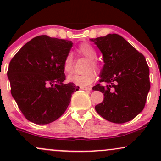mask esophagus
I'll list each match as a JSON object with an SVG mask.
<instances>
[{
  "instance_id": "34e87169",
  "label": "esophagus",
  "mask_w": 161,
  "mask_h": 161,
  "mask_svg": "<svg viewBox=\"0 0 161 161\" xmlns=\"http://www.w3.org/2000/svg\"><path fill=\"white\" fill-rule=\"evenodd\" d=\"M80 89L82 90H86V91H90L92 89L90 87H85V86H81L80 87Z\"/></svg>"
}]
</instances>
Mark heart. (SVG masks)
Instances as JSON below:
<instances>
[{"label":"heart","mask_w":161,"mask_h":161,"mask_svg":"<svg viewBox=\"0 0 161 161\" xmlns=\"http://www.w3.org/2000/svg\"><path fill=\"white\" fill-rule=\"evenodd\" d=\"M78 52L81 55L84 56L88 60H90V63L88 64V69H90L91 68L94 69H97L98 65L97 62L95 61V59L97 58V51L95 47L90 44L85 43L81 44L79 46L77 49ZM64 70L66 73L70 74L73 71V58L70 54L67 55L66 57L65 60L64 62ZM95 79V74L94 72L90 71L88 73H86L84 75H78L75 74L73 75H70L68 77L67 80L69 82L73 83V84L79 86H88Z\"/></svg>","instance_id":"1"}]
</instances>
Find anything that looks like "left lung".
<instances>
[{
	"mask_svg": "<svg viewBox=\"0 0 161 161\" xmlns=\"http://www.w3.org/2000/svg\"><path fill=\"white\" fill-rule=\"evenodd\" d=\"M103 55L100 84L92 88L104 93L95 110L107 120L124 123L142 111L150 90L149 68L142 53L117 34L91 38Z\"/></svg>",
	"mask_w": 161,
	"mask_h": 161,
	"instance_id": "8db88e82",
	"label": "left lung"
}]
</instances>
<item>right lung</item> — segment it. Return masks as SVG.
Returning <instances> with one entry per match:
<instances>
[{"label":"right lung","mask_w":161,"mask_h":161,"mask_svg":"<svg viewBox=\"0 0 161 161\" xmlns=\"http://www.w3.org/2000/svg\"><path fill=\"white\" fill-rule=\"evenodd\" d=\"M73 42L40 36L27 42L13 57L7 76L11 95L29 121L52 123L66 111L79 87L64 84V62Z\"/></svg>","instance_id":"add662e5"}]
</instances>
